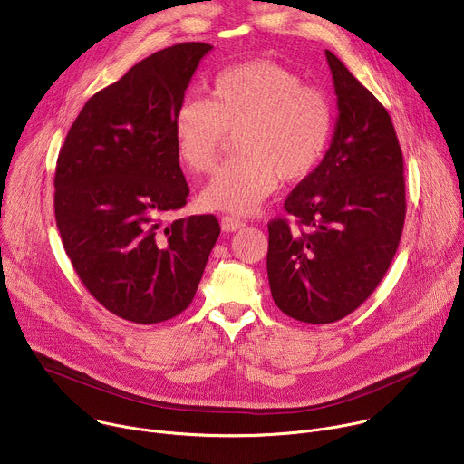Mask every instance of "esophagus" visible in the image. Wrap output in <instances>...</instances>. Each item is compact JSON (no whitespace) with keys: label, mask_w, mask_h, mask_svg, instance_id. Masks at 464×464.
<instances>
[{"label":"esophagus","mask_w":464,"mask_h":464,"mask_svg":"<svg viewBox=\"0 0 464 464\" xmlns=\"http://www.w3.org/2000/svg\"><path fill=\"white\" fill-rule=\"evenodd\" d=\"M220 226H222V231L233 233V231H238V229L246 227V220H242V218H238V217H229V215H226V217H222Z\"/></svg>","instance_id":"1"}]
</instances>
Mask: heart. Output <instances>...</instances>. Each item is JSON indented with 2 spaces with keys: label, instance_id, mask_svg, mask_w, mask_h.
Wrapping results in <instances>:
<instances>
[{
  "label": "heart",
  "instance_id": "1",
  "mask_svg": "<svg viewBox=\"0 0 464 464\" xmlns=\"http://www.w3.org/2000/svg\"><path fill=\"white\" fill-rule=\"evenodd\" d=\"M211 97H187L174 115L178 156L196 174L211 172L227 134H238L242 156L202 190L208 209L251 213L279 178L297 183L319 165L333 134V108L295 72L266 58L247 60L217 75Z\"/></svg>",
  "mask_w": 464,
  "mask_h": 464
}]
</instances>
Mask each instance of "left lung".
I'll use <instances>...</instances> for the list:
<instances>
[{
	"label": "left lung",
	"instance_id": "obj_1",
	"mask_svg": "<svg viewBox=\"0 0 464 464\" xmlns=\"http://www.w3.org/2000/svg\"><path fill=\"white\" fill-rule=\"evenodd\" d=\"M338 117L330 147L286 198L295 220L268 224V281L276 304L312 324L354 312L378 286L399 247L404 158L387 110L343 62L324 51Z\"/></svg>",
	"mask_w": 464,
	"mask_h": 464
}]
</instances>
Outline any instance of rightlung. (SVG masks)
<instances>
[{
  "instance_id": "obj_1",
  "label": "right lung",
  "mask_w": 464,
  "mask_h": 464,
  "mask_svg": "<svg viewBox=\"0 0 464 464\" xmlns=\"http://www.w3.org/2000/svg\"><path fill=\"white\" fill-rule=\"evenodd\" d=\"M211 49L187 42L138 62L84 104L58 154L54 217L63 249L90 294L126 321L181 314L220 235L213 215L163 224L188 196L174 115Z\"/></svg>"
}]
</instances>
